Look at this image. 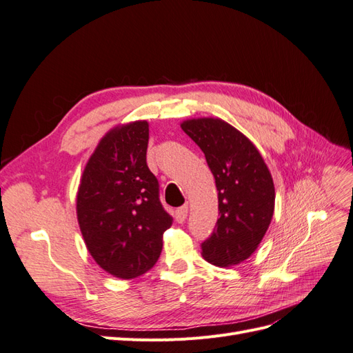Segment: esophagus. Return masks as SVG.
<instances>
[{
	"instance_id": "34e87169",
	"label": "esophagus",
	"mask_w": 353,
	"mask_h": 353,
	"mask_svg": "<svg viewBox=\"0 0 353 353\" xmlns=\"http://www.w3.org/2000/svg\"><path fill=\"white\" fill-rule=\"evenodd\" d=\"M187 215H188V206H181L175 210V219H176L178 223L185 222Z\"/></svg>"
}]
</instances>
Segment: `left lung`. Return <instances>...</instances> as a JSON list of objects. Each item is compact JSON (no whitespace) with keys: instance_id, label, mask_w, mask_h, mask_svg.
Returning <instances> with one entry per match:
<instances>
[{"instance_id":"8db88e82","label":"left lung","mask_w":353,"mask_h":353,"mask_svg":"<svg viewBox=\"0 0 353 353\" xmlns=\"http://www.w3.org/2000/svg\"><path fill=\"white\" fill-rule=\"evenodd\" d=\"M181 128L205 153L218 190L219 218L201 243L203 258L221 268L237 265L258 249L271 223L275 188L270 169L249 138L225 121L199 117Z\"/></svg>"}]
</instances>
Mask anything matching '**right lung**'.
I'll return each mask as SVG.
<instances>
[{
	"mask_svg": "<svg viewBox=\"0 0 353 353\" xmlns=\"http://www.w3.org/2000/svg\"><path fill=\"white\" fill-rule=\"evenodd\" d=\"M148 123L135 121L105 134L83 169L77 196L79 228L92 259L122 280L157 262L172 216L159 200L145 162Z\"/></svg>",
	"mask_w": 353,
	"mask_h": 353,
	"instance_id": "1",
	"label": "right lung"
}]
</instances>
